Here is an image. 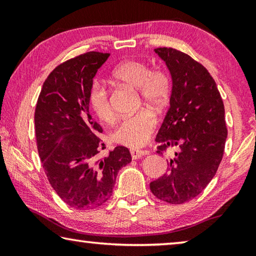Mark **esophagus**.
Returning a JSON list of instances; mask_svg holds the SVG:
<instances>
[{"instance_id": "1", "label": "esophagus", "mask_w": 256, "mask_h": 256, "mask_svg": "<svg viewBox=\"0 0 256 256\" xmlns=\"http://www.w3.org/2000/svg\"><path fill=\"white\" fill-rule=\"evenodd\" d=\"M148 154H149L148 151H144V150H131V156L133 159H140Z\"/></svg>"}]
</instances>
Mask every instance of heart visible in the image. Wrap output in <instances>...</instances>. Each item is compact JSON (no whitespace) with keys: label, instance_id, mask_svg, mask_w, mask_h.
Masks as SVG:
<instances>
[{"label":"heart","instance_id":"b5f03b06","mask_svg":"<svg viewBox=\"0 0 256 256\" xmlns=\"http://www.w3.org/2000/svg\"><path fill=\"white\" fill-rule=\"evenodd\" d=\"M112 76L138 90L142 102L156 110H162L170 100V82L168 76L162 71H150L144 63L125 60L115 68ZM88 102L94 115L104 122H110L114 118L108 92L100 82L94 81L90 86ZM154 126V116L148 110H141L123 120L112 133V138L128 148H138L146 144Z\"/></svg>","mask_w":256,"mask_h":256}]
</instances>
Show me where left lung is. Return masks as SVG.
Returning <instances> with one entry per match:
<instances>
[{
	"instance_id": "left-lung-1",
	"label": "left lung",
	"mask_w": 256,
	"mask_h": 256,
	"mask_svg": "<svg viewBox=\"0 0 256 256\" xmlns=\"http://www.w3.org/2000/svg\"><path fill=\"white\" fill-rule=\"evenodd\" d=\"M154 53L172 76L170 108L156 141L162 149L176 151L168 172L150 183L156 198L180 204L198 196L214 178L222 162L227 128L224 107L214 78L202 64L188 54L160 47Z\"/></svg>"
}]
</instances>
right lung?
<instances>
[{
	"instance_id": "obj_1",
	"label": "right lung",
	"mask_w": 256,
	"mask_h": 256,
	"mask_svg": "<svg viewBox=\"0 0 256 256\" xmlns=\"http://www.w3.org/2000/svg\"><path fill=\"white\" fill-rule=\"evenodd\" d=\"M110 54L89 52L55 68L42 84L34 110L38 154L52 188L74 209H94L114 190L116 176L131 162L118 146L99 159L102 132L89 112L88 94Z\"/></svg>"
}]
</instances>
